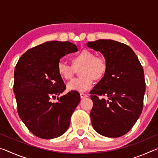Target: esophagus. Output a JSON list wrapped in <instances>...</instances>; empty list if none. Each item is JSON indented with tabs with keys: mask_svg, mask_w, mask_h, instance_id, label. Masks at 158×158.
<instances>
[{
	"mask_svg": "<svg viewBox=\"0 0 158 158\" xmlns=\"http://www.w3.org/2000/svg\"><path fill=\"white\" fill-rule=\"evenodd\" d=\"M80 96H81V98H85L88 97V95L84 93H80Z\"/></svg>",
	"mask_w": 158,
	"mask_h": 158,
	"instance_id": "1",
	"label": "esophagus"
}]
</instances>
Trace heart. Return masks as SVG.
Masks as SVG:
<instances>
[{
  "mask_svg": "<svg viewBox=\"0 0 158 158\" xmlns=\"http://www.w3.org/2000/svg\"><path fill=\"white\" fill-rule=\"evenodd\" d=\"M71 65L63 61H59L56 71L61 78L70 80L73 78L75 70H79V78L73 79L67 86L69 90L85 91L92 86L95 81H100L107 71L106 60L102 56H95L93 52L83 49L70 58Z\"/></svg>",
  "mask_w": 158,
  "mask_h": 158,
  "instance_id": "1",
  "label": "heart"
}]
</instances>
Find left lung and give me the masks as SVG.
I'll list each match as a JSON object with an SVG mask.
<instances>
[{"label":"left lung","mask_w":158,"mask_h":158,"mask_svg":"<svg viewBox=\"0 0 158 158\" xmlns=\"http://www.w3.org/2000/svg\"><path fill=\"white\" fill-rule=\"evenodd\" d=\"M87 46L102 53L107 64L105 77L90 92L92 125L105 137H121L132 129L142 112L143 69L133 50L121 42L98 40Z\"/></svg>","instance_id":"obj_1"}]
</instances>
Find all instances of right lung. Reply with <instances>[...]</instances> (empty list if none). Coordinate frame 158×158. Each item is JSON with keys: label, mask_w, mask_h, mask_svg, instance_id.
<instances>
[{"label": "right lung", "mask_w": 158, "mask_h": 158, "mask_svg": "<svg viewBox=\"0 0 158 158\" xmlns=\"http://www.w3.org/2000/svg\"><path fill=\"white\" fill-rule=\"evenodd\" d=\"M78 51L68 41H49L28 49L15 69L14 93L21 121L36 137L50 139L68 129L72 114L80 102V95L71 90L57 98L66 85L56 71L60 58Z\"/></svg>", "instance_id": "add662e5"}]
</instances>
